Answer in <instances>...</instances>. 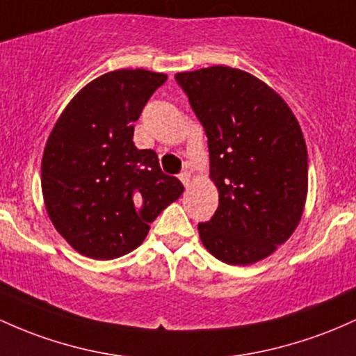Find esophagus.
I'll return each mask as SVG.
<instances>
[{
  "label": "esophagus",
  "instance_id": "34e87169",
  "mask_svg": "<svg viewBox=\"0 0 356 356\" xmlns=\"http://www.w3.org/2000/svg\"><path fill=\"white\" fill-rule=\"evenodd\" d=\"M179 179H181V182L184 184L186 187H189L191 184H193V172H191V169H186L181 172V175H179Z\"/></svg>",
  "mask_w": 356,
  "mask_h": 356
}]
</instances>
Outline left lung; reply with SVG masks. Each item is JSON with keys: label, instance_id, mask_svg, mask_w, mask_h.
<instances>
[{"label": "left lung", "instance_id": "obj_1", "mask_svg": "<svg viewBox=\"0 0 356 356\" xmlns=\"http://www.w3.org/2000/svg\"><path fill=\"white\" fill-rule=\"evenodd\" d=\"M208 135L209 179L220 204L199 238L213 257L252 265L286 243L307 199V147L282 96L228 65L177 72Z\"/></svg>", "mask_w": 356, "mask_h": 356}]
</instances>
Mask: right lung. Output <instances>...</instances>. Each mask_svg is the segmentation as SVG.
Instances as JSON below:
<instances>
[{
  "label": "right lung",
  "mask_w": 356,
  "mask_h": 356,
  "mask_svg": "<svg viewBox=\"0 0 356 356\" xmlns=\"http://www.w3.org/2000/svg\"><path fill=\"white\" fill-rule=\"evenodd\" d=\"M167 74L120 69L88 83L60 113L42 155L45 211L81 255L111 260L145 240L150 222L184 193L134 123Z\"/></svg>",
  "instance_id": "obj_1"
}]
</instances>
